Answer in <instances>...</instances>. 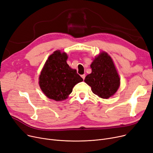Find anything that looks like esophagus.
<instances>
[{
    "label": "esophagus",
    "mask_w": 153,
    "mask_h": 153,
    "mask_svg": "<svg viewBox=\"0 0 153 153\" xmlns=\"http://www.w3.org/2000/svg\"><path fill=\"white\" fill-rule=\"evenodd\" d=\"M82 78H83V79H85V75H82Z\"/></svg>",
    "instance_id": "obj_1"
}]
</instances>
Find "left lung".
Masks as SVG:
<instances>
[{"label":"left lung","instance_id":"8db88e82","mask_svg":"<svg viewBox=\"0 0 153 153\" xmlns=\"http://www.w3.org/2000/svg\"><path fill=\"white\" fill-rule=\"evenodd\" d=\"M90 67L91 74L87 75L84 81L91 86L93 93L105 99L113 96L119 88L120 79L111 58L102 52Z\"/></svg>","mask_w":153,"mask_h":153}]
</instances>
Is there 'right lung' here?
Listing matches in <instances>:
<instances>
[{
  "label": "right lung",
  "mask_w": 153,
  "mask_h": 153,
  "mask_svg": "<svg viewBox=\"0 0 153 153\" xmlns=\"http://www.w3.org/2000/svg\"><path fill=\"white\" fill-rule=\"evenodd\" d=\"M67 58L65 53L55 51L48 57L39 77V85L43 93L55 101L67 98L74 86L83 81L76 70L68 66Z\"/></svg>",
  "instance_id": "add662e5"
}]
</instances>
